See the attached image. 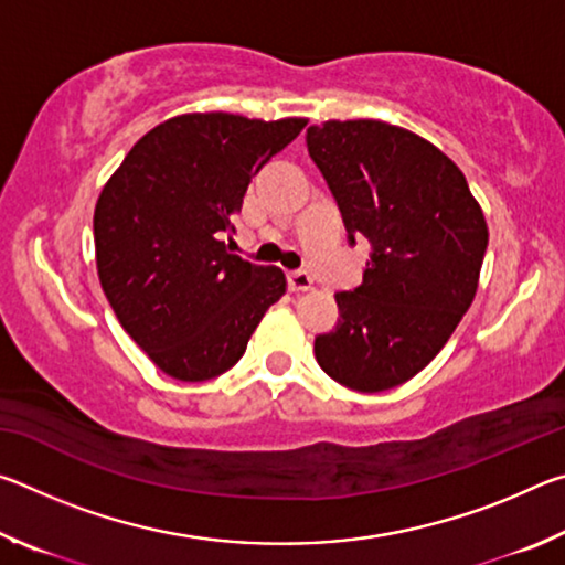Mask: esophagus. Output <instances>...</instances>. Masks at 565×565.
I'll return each mask as SVG.
<instances>
[{"label": "esophagus", "mask_w": 565, "mask_h": 565, "mask_svg": "<svg viewBox=\"0 0 565 565\" xmlns=\"http://www.w3.org/2000/svg\"><path fill=\"white\" fill-rule=\"evenodd\" d=\"M313 286V279L306 271H291L289 274V289L291 291H309Z\"/></svg>", "instance_id": "obj_1"}]
</instances>
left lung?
Segmentation results:
<instances>
[{
	"label": "left lung",
	"instance_id": "obj_1",
	"mask_svg": "<svg viewBox=\"0 0 565 565\" xmlns=\"http://www.w3.org/2000/svg\"><path fill=\"white\" fill-rule=\"evenodd\" d=\"M309 154L337 196L349 242L371 262L337 294V329L313 341L341 386L379 394L414 379L471 306L489 226L463 171L418 134L376 119H329L306 131Z\"/></svg>",
	"mask_w": 565,
	"mask_h": 565
}]
</instances>
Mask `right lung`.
<instances>
[{"label":"right lung","mask_w":565,"mask_h":565,"mask_svg":"<svg viewBox=\"0 0 565 565\" xmlns=\"http://www.w3.org/2000/svg\"><path fill=\"white\" fill-rule=\"evenodd\" d=\"M303 117L179 114L129 149L94 209L97 274L124 331L179 381H206L244 356L286 294L279 266L222 242L248 181L299 137Z\"/></svg>","instance_id":"right-lung-1"}]
</instances>
